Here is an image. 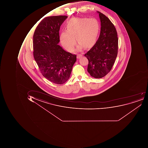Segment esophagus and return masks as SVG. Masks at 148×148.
Instances as JSON below:
<instances>
[{
    "instance_id": "1",
    "label": "esophagus",
    "mask_w": 148,
    "mask_h": 148,
    "mask_svg": "<svg viewBox=\"0 0 148 148\" xmlns=\"http://www.w3.org/2000/svg\"><path fill=\"white\" fill-rule=\"evenodd\" d=\"M83 56V55L82 54H78L77 55V59H79V58H81Z\"/></svg>"
}]
</instances>
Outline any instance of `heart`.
<instances>
[{"mask_svg":"<svg viewBox=\"0 0 148 148\" xmlns=\"http://www.w3.org/2000/svg\"><path fill=\"white\" fill-rule=\"evenodd\" d=\"M99 24L95 18H73L67 22L66 30L60 33L61 45L69 51L74 49L76 40L79 43L78 50L84 47L89 48L95 44L99 32Z\"/></svg>","mask_w":148,"mask_h":148,"instance_id":"1","label":"heart"}]
</instances>
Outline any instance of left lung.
<instances>
[{
	"label": "left lung",
	"instance_id": "1",
	"mask_svg": "<svg viewBox=\"0 0 148 148\" xmlns=\"http://www.w3.org/2000/svg\"><path fill=\"white\" fill-rule=\"evenodd\" d=\"M99 13L101 33L95 45L84 55L88 60V73L95 78H101L110 72L118 53V39L116 28L103 14Z\"/></svg>",
	"mask_w": 148,
	"mask_h": 148
}]
</instances>
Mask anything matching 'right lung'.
Here are the masks:
<instances>
[{
    "mask_svg": "<svg viewBox=\"0 0 148 148\" xmlns=\"http://www.w3.org/2000/svg\"><path fill=\"white\" fill-rule=\"evenodd\" d=\"M67 16L45 18L38 24L33 35V55L41 73L56 84L64 83L69 78L76 56L58 45L59 31Z\"/></svg>",
    "mask_w": 148,
    "mask_h": 148,
    "instance_id": "obj_1",
    "label": "right lung"
}]
</instances>
